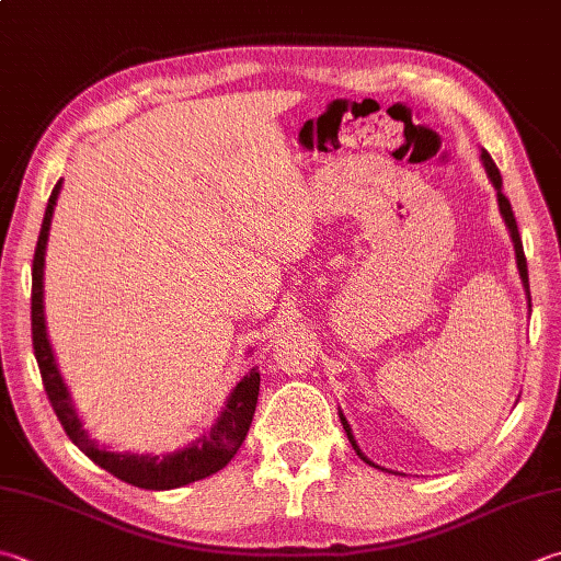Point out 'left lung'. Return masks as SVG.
I'll use <instances>...</instances> for the list:
<instances>
[{
    "instance_id": "8db88e82",
    "label": "left lung",
    "mask_w": 561,
    "mask_h": 561,
    "mask_svg": "<svg viewBox=\"0 0 561 561\" xmlns=\"http://www.w3.org/2000/svg\"><path fill=\"white\" fill-rule=\"evenodd\" d=\"M481 160H484V168H486V174L491 178V182H493V186H496V194H499V208H501V216H503V221H506V226H508V230H511V238H513V248H515V260H518V270H520V279H523V287H525V294H528V301H530V282H528V262H525V252H523V240H520V233H518V224H515V216H513V208H511V202L506 199V194L501 192V186H503V180H501V172H499V168H496V162L491 160V156L486 150H481ZM340 423H343V427H345V433H347V440L353 443V447H355V453L365 459L367 465H371V467H377L375 462H369V459L362 455V449L357 447V443H355V437H353V431H350V423L345 421V415L340 413Z\"/></svg>"
}]
</instances>
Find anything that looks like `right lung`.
Listing matches in <instances>:
<instances>
[{
  "label": "right lung",
  "instance_id": "right-lung-1",
  "mask_svg": "<svg viewBox=\"0 0 561 561\" xmlns=\"http://www.w3.org/2000/svg\"><path fill=\"white\" fill-rule=\"evenodd\" d=\"M62 180L53 186V194L48 199L46 216H43L41 236L36 243V255H33V284H31V337H33V355H36L43 389L48 393V401L53 405L55 415L68 433L70 440L82 449V453L92 459L94 465L106 469L108 474L126 481L130 486L150 489V491H168L180 489L216 474L224 469L233 455L243 445L245 435L250 431L252 415H255L257 393H260V371L252 367L250 375L230 391L226 401V409L218 415L211 433L202 435L199 440L190 447L178 449L172 455H128V453H108V449L99 447L82 427V421L77 419V411L70 399V391L65 387L60 377V369L55 365L53 347L48 343L46 333V313H43V265H46V243L48 230L53 218V206L58 202Z\"/></svg>",
  "mask_w": 561,
  "mask_h": 561
}]
</instances>
